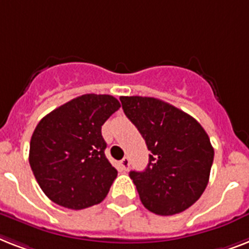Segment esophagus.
I'll return each mask as SVG.
<instances>
[{
    "instance_id": "1",
    "label": "esophagus",
    "mask_w": 249,
    "mask_h": 249,
    "mask_svg": "<svg viewBox=\"0 0 249 249\" xmlns=\"http://www.w3.org/2000/svg\"><path fill=\"white\" fill-rule=\"evenodd\" d=\"M129 165H130V161H129L128 157H124V159L120 161V169L123 171H126L129 169Z\"/></svg>"
}]
</instances>
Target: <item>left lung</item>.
I'll return each mask as SVG.
<instances>
[{
  "label": "left lung",
  "instance_id": "left-lung-1",
  "mask_svg": "<svg viewBox=\"0 0 249 249\" xmlns=\"http://www.w3.org/2000/svg\"><path fill=\"white\" fill-rule=\"evenodd\" d=\"M126 118L151 152L144 171H130L145 209L170 216L189 209L205 192L213 148L201 124L153 97H120Z\"/></svg>",
  "mask_w": 249,
  "mask_h": 249
}]
</instances>
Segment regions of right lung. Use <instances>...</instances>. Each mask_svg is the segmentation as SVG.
Listing matches in <instances>:
<instances>
[{
	"label": "right lung",
	"instance_id": "1",
	"mask_svg": "<svg viewBox=\"0 0 249 249\" xmlns=\"http://www.w3.org/2000/svg\"><path fill=\"white\" fill-rule=\"evenodd\" d=\"M120 108L108 94H83L46 115L30 139L29 163L52 202L83 210L106 198L118 171L105 156L101 128Z\"/></svg>",
	"mask_w": 249,
	"mask_h": 249
}]
</instances>
